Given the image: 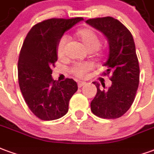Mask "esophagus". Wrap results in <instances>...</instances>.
<instances>
[{
  "label": "esophagus",
  "mask_w": 154,
  "mask_h": 154,
  "mask_svg": "<svg viewBox=\"0 0 154 154\" xmlns=\"http://www.w3.org/2000/svg\"><path fill=\"white\" fill-rule=\"evenodd\" d=\"M85 85H86V82H85V81L78 82V87H79V88H81L82 86H84Z\"/></svg>",
  "instance_id": "34e87169"
}]
</instances>
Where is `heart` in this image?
<instances>
[{
  "instance_id": "1",
  "label": "heart",
  "mask_w": 154,
  "mask_h": 154,
  "mask_svg": "<svg viewBox=\"0 0 154 154\" xmlns=\"http://www.w3.org/2000/svg\"><path fill=\"white\" fill-rule=\"evenodd\" d=\"M77 36L88 51H95L100 46V38L97 32L90 29H83L77 32ZM69 40L68 36H62L58 42L57 48V56L59 58H63L66 53V46ZM92 66L89 63H76L71 67L70 72L78 78H83L87 75Z\"/></svg>"
}]
</instances>
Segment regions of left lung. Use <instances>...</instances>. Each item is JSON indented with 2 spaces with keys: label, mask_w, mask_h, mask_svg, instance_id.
<instances>
[{
  "label": "left lung",
  "mask_w": 154,
  "mask_h": 154,
  "mask_svg": "<svg viewBox=\"0 0 154 154\" xmlns=\"http://www.w3.org/2000/svg\"><path fill=\"white\" fill-rule=\"evenodd\" d=\"M88 25L103 32L109 43V55L103 66V75H112V85L93 82L97 87L96 96L91 102L94 115L106 119L121 117L134 102L140 82V66L131 32L119 20L112 17L90 19Z\"/></svg>",
  "instance_id": "1"
}]
</instances>
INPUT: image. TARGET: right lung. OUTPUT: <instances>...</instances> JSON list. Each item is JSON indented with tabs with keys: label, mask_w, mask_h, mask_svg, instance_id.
<instances>
[{
	"label": "right lung",
	"mask_w": 154,
	"mask_h": 154,
	"mask_svg": "<svg viewBox=\"0 0 154 154\" xmlns=\"http://www.w3.org/2000/svg\"><path fill=\"white\" fill-rule=\"evenodd\" d=\"M83 18L50 19L35 24L24 39L18 61L20 90L34 115L43 121L57 120L69 110V102L78 89L76 82L51 77L57 61L58 42Z\"/></svg>",
	"instance_id": "1"
}]
</instances>
